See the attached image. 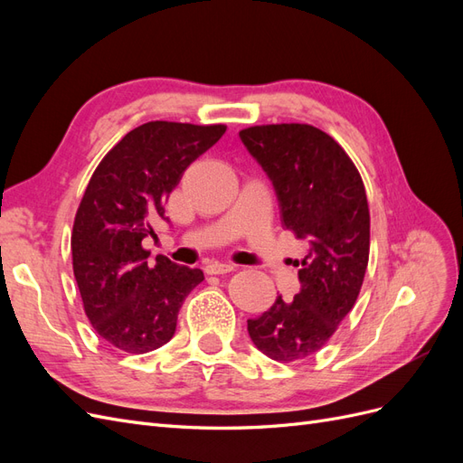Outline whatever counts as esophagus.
Wrapping results in <instances>:
<instances>
[{
	"label": "esophagus",
	"instance_id": "34e87169",
	"mask_svg": "<svg viewBox=\"0 0 463 463\" xmlns=\"http://www.w3.org/2000/svg\"><path fill=\"white\" fill-rule=\"evenodd\" d=\"M206 274H228L232 270H235V264L232 262H210L206 264Z\"/></svg>",
	"mask_w": 463,
	"mask_h": 463
}]
</instances>
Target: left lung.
<instances>
[{"label": "left lung", "mask_w": 463, "mask_h": 463, "mask_svg": "<svg viewBox=\"0 0 463 463\" xmlns=\"http://www.w3.org/2000/svg\"><path fill=\"white\" fill-rule=\"evenodd\" d=\"M240 137L272 181L284 228L311 245L298 296H278L247 330L270 359L301 361L330 340L357 301L371 237L365 185L345 150L313 125H257Z\"/></svg>", "instance_id": "1"}]
</instances>
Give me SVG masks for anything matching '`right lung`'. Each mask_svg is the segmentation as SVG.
Masks as SVG:
<instances>
[{"label": "right lung", "instance_id": "right-lung-1", "mask_svg": "<svg viewBox=\"0 0 463 463\" xmlns=\"http://www.w3.org/2000/svg\"><path fill=\"white\" fill-rule=\"evenodd\" d=\"M226 125L148 121L125 135L94 170L79 204L73 272L92 328L128 354L170 342L177 313L204 274L158 255L143 240L167 220L164 204L187 167L220 141Z\"/></svg>", "mask_w": 463, "mask_h": 463}]
</instances>
